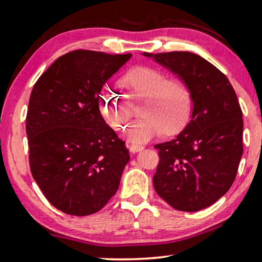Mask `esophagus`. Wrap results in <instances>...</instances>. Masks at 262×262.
Returning a JSON list of instances; mask_svg holds the SVG:
<instances>
[{
    "mask_svg": "<svg viewBox=\"0 0 262 262\" xmlns=\"http://www.w3.org/2000/svg\"><path fill=\"white\" fill-rule=\"evenodd\" d=\"M144 149L143 145H139V144H130L129 145V151L133 154H136L139 151H142Z\"/></svg>",
    "mask_w": 262,
    "mask_h": 262,
    "instance_id": "1",
    "label": "esophagus"
}]
</instances>
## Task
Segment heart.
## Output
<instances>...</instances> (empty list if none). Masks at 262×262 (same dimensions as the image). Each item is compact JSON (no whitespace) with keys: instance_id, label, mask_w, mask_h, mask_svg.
<instances>
[{"instance_id":"heart-1","label":"heart","mask_w":262,"mask_h":262,"mask_svg":"<svg viewBox=\"0 0 262 262\" xmlns=\"http://www.w3.org/2000/svg\"><path fill=\"white\" fill-rule=\"evenodd\" d=\"M120 83L132 103L143 101L139 111L142 118L132 123L126 132L130 142L145 143L162 130L171 135L186 125L192 108V97L185 83L179 79H167L165 73L149 67L129 70ZM126 99L115 89H105L100 96L101 113L115 130L123 129L132 115L130 104Z\"/></svg>"}]
</instances>
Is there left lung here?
Here are the masks:
<instances>
[{
    "label": "left lung",
    "instance_id": "obj_1",
    "mask_svg": "<svg viewBox=\"0 0 262 262\" xmlns=\"http://www.w3.org/2000/svg\"><path fill=\"white\" fill-rule=\"evenodd\" d=\"M142 54L185 83L193 104L184 129L155 145L159 149L155 190L177 210L205 209L231 187L243 156V113L236 92L223 73L194 53Z\"/></svg>",
    "mask_w": 262,
    "mask_h": 262
}]
</instances>
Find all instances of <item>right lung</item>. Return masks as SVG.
Listing matches in <instances>:
<instances>
[{
  "mask_svg": "<svg viewBox=\"0 0 262 262\" xmlns=\"http://www.w3.org/2000/svg\"><path fill=\"white\" fill-rule=\"evenodd\" d=\"M132 57L78 50L53 62L34 84L26 115L30 168L51 205L69 215L99 211L129 162L99 111L104 84Z\"/></svg>",
  "mask_w": 262,
  "mask_h": 262,
  "instance_id": "right-lung-1",
  "label": "right lung"
}]
</instances>
